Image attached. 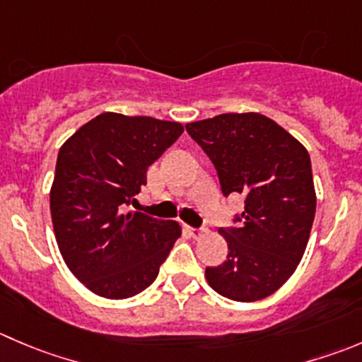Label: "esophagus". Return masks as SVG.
Masks as SVG:
<instances>
[{"label": "esophagus", "instance_id": "34e87169", "mask_svg": "<svg viewBox=\"0 0 362 362\" xmlns=\"http://www.w3.org/2000/svg\"><path fill=\"white\" fill-rule=\"evenodd\" d=\"M187 230H189V233H191L194 238H199V237H203V235H205V230H202V228L187 226Z\"/></svg>", "mask_w": 362, "mask_h": 362}]
</instances>
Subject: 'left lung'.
Listing matches in <instances>:
<instances>
[{
  "label": "left lung",
  "mask_w": 362,
  "mask_h": 362,
  "mask_svg": "<svg viewBox=\"0 0 362 362\" xmlns=\"http://www.w3.org/2000/svg\"><path fill=\"white\" fill-rule=\"evenodd\" d=\"M185 131L212 160L223 194H244L233 226L219 228L228 256L206 267V281L226 299H265L293 274L306 251L317 209L310 153L259 113L217 115Z\"/></svg>",
  "instance_id": "1"
}]
</instances>
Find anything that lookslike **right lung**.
<instances>
[{
	"mask_svg": "<svg viewBox=\"0 0 362 362\" xmlns=\"http://www.w3.org/2000/svg\"><path fill=\"white\" fill-rule=\"evenodd\" d=\"M184 127L152 117L103 113L58 152L51 187L56 242L72 274L93 293L127 299L156 281L180 226L125 212L146 171Z\"/></svg>",
	"mask_w": 362,
	"mask_h": 362,
	"instance_id": "right-lung-1",
	"label": "right lung"
}]
</instances>
